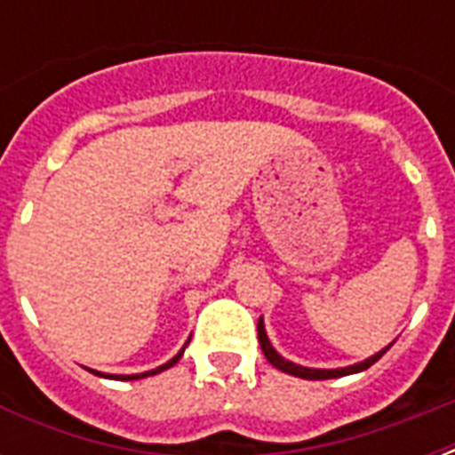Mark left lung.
Wrapping results in <instances>:
<instances>
[{
	"label": "left lung",
	"mask_w": 455,
	"mask_h": 455,
	"mask_svg": "<svg viewBox=\"0 0 455 455\" xmlns=\"http://www.w3.org/2000/svg\"><path fill=\"white\" fill-rule=\"evenodd\" d=\"M258 341H260V348L266 353V358L270 365H275L277 371L287 372V375H295V378H305V380H331V378H343V375H353V372H361L365 368H371L372 363L380 361L382 353L387 351L390 346H385L382 351H378L371 358H365L361 363H353V365H346V368H307V365H297V363L287 361L280 353L273 348V343L266 334V324H263V316L258 319Z\"/></svg>",
	"instance_id": "1"
}]
</instances>
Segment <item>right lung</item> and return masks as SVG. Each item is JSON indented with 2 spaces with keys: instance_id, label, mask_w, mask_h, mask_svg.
Wrapping results in <instances>:
<instances>
[{
  "instance_id": "obj_1",
  "label": "right lung",
  "mask_w": 455,
  "mask_h": 455,
  "mask_svg": "<svg viewBox=\"0 0 455 455\" xmlns=\"http://www.w3.org/2000/svg\"><path fill=\"white\" fill-rule=\"evenodd\" d=\"M188 343H185V346H188ZM185 346H182V351H180L178 355H175V358H170L168 363H163V365H158V368H153V371L139 372V375H104V378H112V380H140V378H148V375H158V372L172 368V365H175V363H178L180 358H182V353H185ZM92 372H97V371H92ZM97 375H100V372H97Z\"/></svg>"
}]
</instances>
